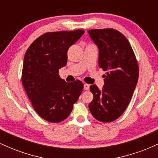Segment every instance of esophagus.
<instances>
[{
  "label": "esophagus",
  "mask_w": 158,
  "mask_h": 158,
  "mask_svg": "<svg viewBox=\"0 0 158 158\" xmlns=\"http://www.w3.org/2000/svg\"><path fill=\"white\" fill-rule=\"evenodd\" d=\"M90 89V85L88 84H85L84 85V90H88Z\"/></svg>",
  "instance_id": "1"
}]
</instances>
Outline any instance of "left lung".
<instances>
[{
  "label": "left lung",
  "mask_w": 158,
  "mask_h": 158,
  "mask_svg": "<svg viewBox=\"0 0 158 158\" xmlns=\"http://www.w3.org/2000/svg\"><path fill=\"white\" fill-rule=\"evenodd\" d=\"M90 39L99 50V66L107 71L104 86H90L94 99L89 109L93 117L103 123L119 118L126 109L138 81L139 68L131 44L114 29L90 30Z\"/></svg>",
  "instance_id": "8db88e82"
}]
</instances>
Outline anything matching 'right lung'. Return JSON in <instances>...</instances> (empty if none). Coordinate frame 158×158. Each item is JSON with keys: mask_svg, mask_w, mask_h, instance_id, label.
<instances>
[{"mask_svg": "<svg viewBox=\"0 0 158 158\" xmlns=\"http://www.w3.org/2000/svg\"><path fill=\"white\" fill-rule=\"evenodd\" d=\"M85 33L82 30L47 32L32 43L23 59L22 84L41 118L59 123L68 118L83 90V83L66 82L59 70L67 64L68 50Z\"/></svg>", "mask_w": 158, "mask_h": 158, "instance_id": "right-lung-1", "label": "right lung"}]
</instances>
